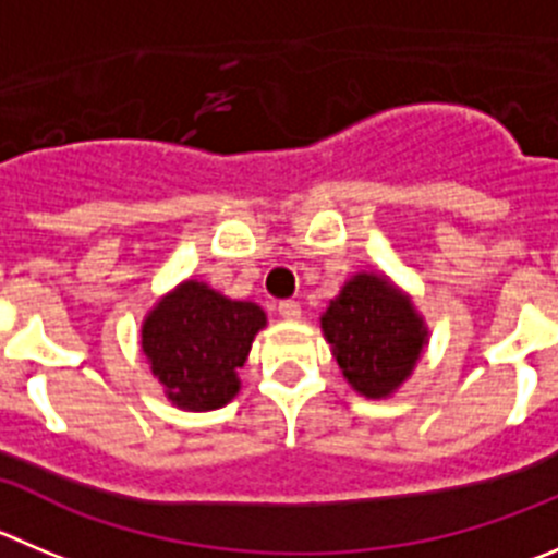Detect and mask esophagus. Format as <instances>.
I'll return each mask as SVG.
<instances>
[{"label": "esophagus", "mask_w": 558, "mask_h": 558, "mask_svg": "<svg viewBox=\"0 0 558 558\" xmlns=\"http://www.w3.org/2000/svg\"><path fill=\"white\" fill-rule=\"evenodd\" d=\"M278 314L283 316L286 322H296L303 316V308H300V303H294V300H283V303H278Z\"/></svg>", "instance_id": "esophagus-1"}]
</instances>
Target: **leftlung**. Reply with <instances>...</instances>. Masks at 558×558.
I'll use <instances>...</instances> for the list:
<instances>
[{"mask_svg": "<svg viewBox=\"0 0 558 558\" xmlns=\"http://www.w3.org/2000/svg\"><path fill=\"white\" fill-rule=\"evenodd\" d=\"M322 332L347 383L366 399L390 397L413 374L429 336L413 300L377 272L343 283L322 314Z\"/></svg>", "mask_w": 558, "mask_h": 558, "instance_id": "1", "label": "left lung"}]
</instances>
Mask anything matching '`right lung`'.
I'll list each match as a JSON object with an SVG mask.
<instances>
[{"mask_svg": "<svg viewBox=\"0 0 558 558\" xmlns=\"http://www.w3.org/2000/svg\"><path fill=\"white\" fill-rule=\"evenodd\" d=\"M264 325L267 314L255 303L184 280L145 316L143 352L175 408L206 413L239 393L236 368Z\"/></svg>", "mask_w": 558, "mask_h": 558, "instance_id": "add662e5", "label": "right lung"}]
</instances>
